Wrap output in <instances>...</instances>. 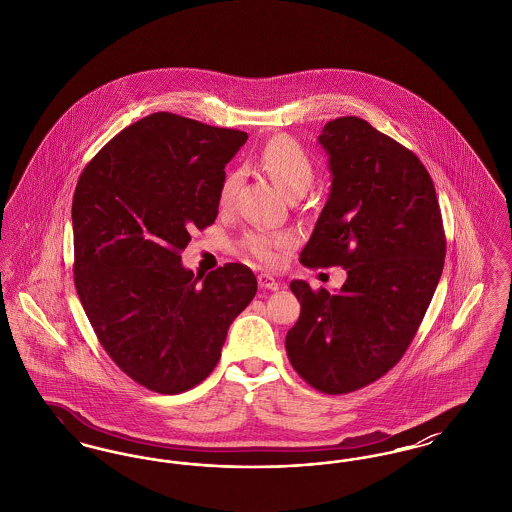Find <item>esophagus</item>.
I'll use <instances>...</instances> for the list:
<instances>
[{"mask_svg":"<svg viewBox=\"0 0 512 512\" xmlns=\"http://www.w3.org/2000/svg\"><path fill=\"white\" fill-rule=\"evenodd\" d=\"M259 286L263 288V290H270V292H276L278 288H280V284H278V280L274 278V276H270V274H259Z\"/></svg>","mask_w":512,"mask_h":512,"instance_id":"1","label":"esophagus"}]
</instances>
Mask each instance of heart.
Instances as JSON below:
<instances>
[{
	"mask_svg": "<svg viewBox=\"0 0 512 512\" xmlns=\"http://www.w3.org/2000/svg\"><path fill=\"white\" fill-rule=\"evenodd\" d=\"M257 163L274 180V184L286 195L305 192L315 176V165L307 151L290 136H276L263 147L257 155ZM240 174L228 172L220 184V205H230ZM292 244V236L286 232H249L245 234L242 245L249 255L263 263H274L276 251L280 247Z\"/></svg>",
	"mask_w": 512,
	"mask_h": 512,
	"instance_id": "obj_1",
	"label": "heart"
}]
</instances>
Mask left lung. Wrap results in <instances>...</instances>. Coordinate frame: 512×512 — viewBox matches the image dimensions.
I'll return each mask as SVG.
<instances>
[{
    "mask_svg": "<svg viewBox=\"0 0 512 512\" xmlns=\"http://www.w3.org/2000/svg\"><path fill=\"white\" fill-rule=\"evenodd\" d=\"M332 188L305 267H343L340 292L290 284L301 315L286 336L295 372L322 393L365 388L399 363L436 292L445 232L436 188L407 147L359 117L326 122Z\"/></svg>",
    "mask_w": 512,
    "mask_h": 512,
    "instance_id": "8db88e82",
    "label": "left lung"
}]
</instances>
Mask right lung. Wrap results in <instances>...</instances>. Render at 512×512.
Masks as SVG:
<instances>
[{"label": "right lung", "instance_id": "obj_1", "mask_svg": "<svg viewBox=\"0 0 512 512\" xmlns=\"http://www.w3.org/2000/svg\"><path fill=\"white\" fill-rule=\"evenodd\" d=\"M245 140L240 130L153 113L78 178L74 286L107 355L147 390L172 395L203 382L257 293L245 265L194 276L180 257L190 232L217 219L224 167Z\"/></svg>", "mask_w": 512, "mask_h": 512}]
</instances>
